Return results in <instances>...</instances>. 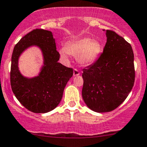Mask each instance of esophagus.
Segmentation results:
<instances>
[{"label": "esophagus", "instance_id": "34e87169", "mask_svg": "<svg viewBox=\"0 0 147 147\" xmlns=\"http://www.w3.org/2000/svg\"><path fill=\"white\" fill-rule=\"evenodd\" d=\"M80 75V72L79 70H78L77 69H76V68H75L73 70V75L74 76H78Z\"/></svg>", "mask_w": 147, "mask_h": 147}]
</instances>
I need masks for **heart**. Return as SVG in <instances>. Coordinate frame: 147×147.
I'll use <instances>...</instances> for the list:
<instances>
[{
  "instance_id": "1",
  "label": "heart",
  "mask_w": 147,
  "mask_h": 147,
  "mask_svg": "<svg viewBox=\"0 0 147 147\" xmlns=\"http://www.w3.org/2000/svg\"><path fill=\"white\" fill-rule=\"evenodd\" d=\"M102 51V45L98 40L83 38L69 42L60 50L61 56L68 58L69 54L77 56L82 65L87 66L95 62Z\"/></svg>"
}]
</instances>
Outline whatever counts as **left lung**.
<instances>
[{
	"label": "left lung",
	"mask_w": 147,
	"mask_h": 147,
	"mask_svg": "<svg viewBox=\"0 0 147 147\" xmlns=\"http://www.w3.org/2000/svg\"><path fill=\"white\" fill-rule=\"evenodd\" d=\"M103 53L83 70L82 96L91 110L110 112L126 99L134 84L135 69L131 45L107 30Z\"/></svg>",
	"instance_id": "obj_1"
}]
</instances>
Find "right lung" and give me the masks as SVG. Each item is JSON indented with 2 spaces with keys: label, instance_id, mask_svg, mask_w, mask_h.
Returning a JSON list of instances; mask_svg holds the SVG:
<instances>
[{
  "label": "right lung",
  "instance_id": "right-lung-1",
  "mask_svg": "<svg viewBox=\"0 0 147 147\" xmlns=\"http://www.w3.org/2000/svg\"><path fill=\"white\" fill-rule=\"evenodd\" d=\"M32 45L42 49L44 66L39 76L28 79L19 71L18 58L24 50ZM60 56L51 32L43 29L33 30L15 45L11 57V86L17 99L28 111L47 113L60 102L64 87L73 75V69L57 62Z\"/></svg>",
  "mask_w": 147,
  "mask_h": 147
}]
</instances>
